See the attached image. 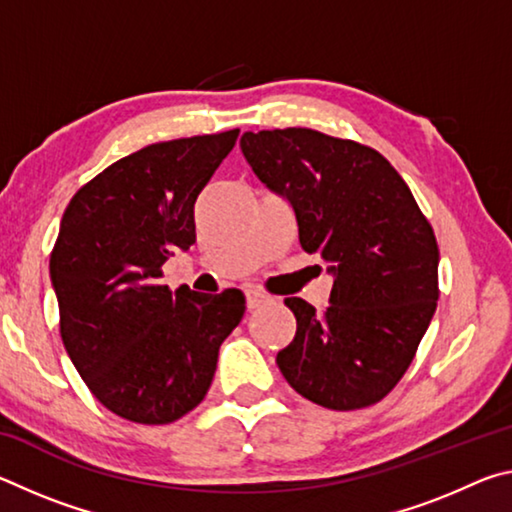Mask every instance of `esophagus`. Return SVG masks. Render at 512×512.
I'll return each instance as SVG.
<instances>
[{
	"mask_svg": "<svg viewBox=\"0 0 512 512\" xmlns=\"http://www.w3.org/2000/svg\"><path fill=\"white\" fill-rule=\"evenodd\" d=\"M264 302H268V298L264 296L262 291H257V289H248L246 291V307L253 311V309H257V307H262Z\"/></svg>",
	"mask_w": 512,
	"mask_h": 512,
	"instance_id": "1",
	"label": "esophagus"
}]
</instances>
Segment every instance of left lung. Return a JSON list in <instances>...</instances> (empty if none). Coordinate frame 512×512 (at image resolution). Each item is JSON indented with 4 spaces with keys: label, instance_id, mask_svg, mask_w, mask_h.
<instances>
[{
    "label": "left lung",
    "instance_id": "8db88e82",
    "mask_svg": "<svg viewBox=\"0 0 512 512\" xmlns=\"http://www.w3.org/2000/svg\"><path fill=\"white\" fill-rule=\"evenodd\" d=\"M255 176L289 198L305 253L334 273L332 305L287 298L296 336L277 352L291 388L334 411L393 391L438 305V241L409 185L379 151L311 128L244 133Z\"/></svg>",
    "mask_w": 512,
    "mask_h": 512
}]
</instances>
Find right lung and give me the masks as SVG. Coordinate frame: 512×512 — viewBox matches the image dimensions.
Segmentation results:
<instances>
[{
    "mask_svg": "<svg viewBox=\"0 0 512 512\" xmlns=\"http://www.w3.org/2000/svg\"><path fill=\"white\" fill-rule=\"evenodd\" d=\"M239 128L149 144L72 196L49 257L60 339L90 393L119 418L169 424L210 391L221 343L246 298L162 284V264L196 244L194 205Z\"/></svg>",
    "mask_w": 512,
    "mask_h": 512,
    "instance_id": "add662e5",
    "label": "right lung"
}]
</instances>
